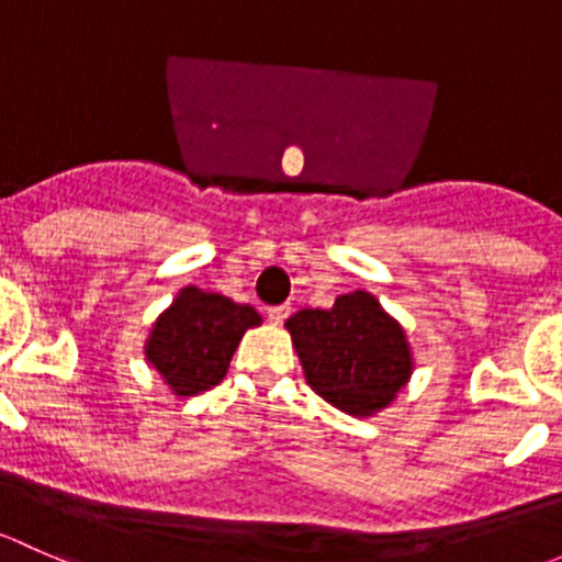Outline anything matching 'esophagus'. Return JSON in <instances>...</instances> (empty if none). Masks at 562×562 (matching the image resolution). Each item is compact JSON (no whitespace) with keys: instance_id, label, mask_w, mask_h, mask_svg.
I'll return each mask as SVG.
<instances>
[{"instance_id":"obj_1","label":"esophagus","mask_w":562,"mask_h":562,"mask_svg":"<svg viewBox=\"0 0 562 562\" xmlns=\"http://www.w3.org/2000/svg\"><path fill=\"white\" fill-rule=\"evenodd\" d=\"M289 311H292L289 305H276V308H268V319L273 324H281L289 316Z\"/></svg>"}]
</instances>
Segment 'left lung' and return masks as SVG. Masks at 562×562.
Here are the masks:
<instances>
[{"mask_svg": "<svg viewBox=\"0 0 562 562\" xmlns=\"http://www.w3.org/2000/svg\"><path fill=\"white\" fill-rule=\"evenodd\" d=\"M286 329L311 390L349 416L384 411L414 373L406 329L362 289L338 294L333 308L297 311Z\"/></svg>", "mask_w": 562, "mask_h": 562, "instance_id": "8db88e82", "label": "left lung"}]
</instances>
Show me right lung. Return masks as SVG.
<instances>
[{
    "mask_svg": "<svg viewBox=\"0 0 562 562\" xmlns=\"http://www.w3.org/2000/svg\"><path fill=\"white\" fill-rule=\"evenodd\" d=\"M259 324L262 316L251 305L183 286L170 308L156 316L146 340V360L172 395H200L227 375L240 338Z\"/></svg>",
    "mask_w": 562,
    "mask_h": 562,
    "instance_id": "right-lung-1",
    "label": "right lung"
}]
</instances>
